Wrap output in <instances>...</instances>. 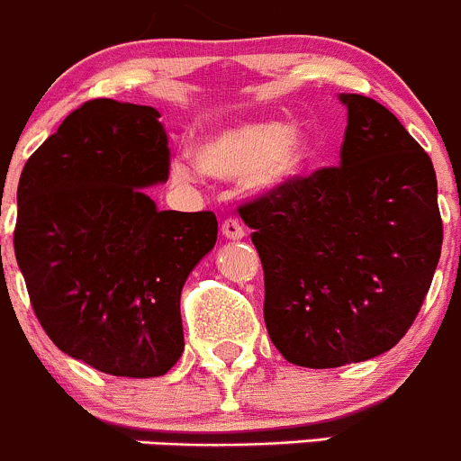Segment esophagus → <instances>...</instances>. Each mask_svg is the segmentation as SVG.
<instances>
[{"mask_svg":"<svg viewBox=\"0 0 461 461\" xmlns=\"http://www.w3.org/2000/svg\"><path fill=\"white\" fill-rule=\"evenodd\" d=\"M221 235L226 237V240H232V241H240L244 240V226L240 224L237 220H226L224 224H221Z\"/></svg>","mask_w":461,"mask_h":461,"instance_id":"obj_1","label":"esophagus"}]
</instances>
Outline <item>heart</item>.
<instances>
[{"instance_id":"b5f03b06","label":"heart","mask_w":461,"mask_h":461,"mask_svg":"<svg viewBox=\"0 0 461 461\" xmlns=\"http://www.w3.org/2000/svg\"><path fill=\"white\" fill-rule=\"evenodd\" d=\"M186 153L173 156L169 173L177 185H191L200 169L209 176L237 180L261 197L279 195L303 177L310 165L312 140L303 127L285 121H250L215 127Z\"/></svg>"}]
</instances>
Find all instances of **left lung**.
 Instances as JSON below:
<instances>
[{
	"label": "left lung",
	"mask_w": 461,
	"mask_h": 461,
	"mask_svg": "<svg viewBox=\"0 0 461 461\" xmlns=\"http://www.w3.org/2000/svg\"><path fill=\"white\" fill-rule=\"evenodd\" d=\"M339 101L348 107L340 167L240 209L264 266L270 340L288 363L310 369L393 348L442 252L429 153L374 98Z\"/></svg>",
	"instance_id": "8db88e82"
}]
</instances>
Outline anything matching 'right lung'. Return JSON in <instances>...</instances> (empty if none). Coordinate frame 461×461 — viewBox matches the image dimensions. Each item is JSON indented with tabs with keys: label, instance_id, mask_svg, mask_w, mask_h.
I'll return each mask as SVG.
<instances>
[{
	"label": "right lung",
	"instance_id": "add662e5",
	"mask_svg": "<svg viewBox=\"0 0 461 461\" xmlns=\"http://www.w3.org/2000/svg\"><path fill=\"white\" fill-rule=\"evenodd\" d=\"M169 177L160 112L96 98L32 153L17 189L14 257L59 349L125 378L185 351L180 294L217 241L211 211H158Z\"/></svg>",
	"mask_w": 461,
	"mask_h": 461
}]
</instances>
